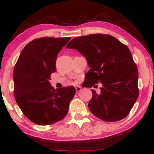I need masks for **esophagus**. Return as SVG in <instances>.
<instances>
[{
  "mask_svg": "<svg viewBox=\"0 0 154 154\" xmlns=\"http://www.w3.org/2000/svg\"><path fill=\"white\" fill-rule=\"evenodd\" d=\"M75 91H76V93H79L82 90V88L79 87V86H76V87H75Z\"/></svg>",
  "mask_w": 154,
  "mask_h": 154,
  "instance_id": "1",
  "label": "esophagus"
}]
</instances>
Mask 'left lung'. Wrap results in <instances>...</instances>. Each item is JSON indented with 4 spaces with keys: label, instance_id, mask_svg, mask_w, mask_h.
Segmentation results:
<instances>
[{
    "label": "left lung",
    "instance_id": "8db88e82",
    "mask_svg": "<svg viewBox=\"0 0 154 154\" xmlns=\"http://www.w3.org/2000/svg\"><path fill=\"white\" fill-rule=\"evenodd\" d=\"M66 47L87 59L91 69L84 87L102 84L99 93L91 89V113L106 122L127 116L139 96L138 69L127 46L111 35L95 34L74 38Z\"/></svg>",
    "mask_w": 154,
    "mask_h": 154
}]
</instances>
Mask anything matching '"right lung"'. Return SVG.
Wrapping results in <instances>:
<instances>
[{"instance_id":"1","label":"right lung","mask_w":154,"mask_h":154,"mask_svg":"<svg viewBox=\"0 0 154 154\" xmlns=\"http://www.w3.org/2000/svg\"><path fill=\"white\" fill-rule=\"evenodd\" d=\"M71 38L34 39L21 51L13 70L14 96L23 114L38 125L61 120L74 97V87L55 89L51 74L56 71V58Z\"/></svg>"}]
</instances>
